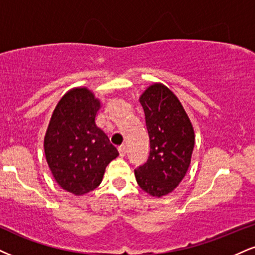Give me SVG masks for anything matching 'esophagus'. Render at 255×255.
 <instances>
[{"label": "esophagus", "mask_w": 255, "mask_h": 255, "mask_svg": "<svg viewBox=\"0 0 255 255\" xmlns=\"http://www.w3.org/2000/svg\"><path fill=\"white\" fill-rule=\"evenodd\" d=\"M119 153L121 157H125L126 153H127V148H126V146H120L119 147Z\"/></svg>", "instance_id": "1"}]
</instances>
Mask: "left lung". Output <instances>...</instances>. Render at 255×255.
Here are the masks:
<instances>
[{"label": "left lung", "instance_id": "left-lung-1", "mask_svg": "<svg viewBox=\"0 0 255 255\" xmlns=\"http://www.w3.org/2000/svg\"><path fill=\"white\" fill-rule=\"evenodd\" d=\"M151 151L134 171L139 186L153 197L172 192L191 162L195 133L176 95L161 83L149 85L140 96Z\"/></svg>", "mask_w": 255, "mask_h": 255}]
</instances>
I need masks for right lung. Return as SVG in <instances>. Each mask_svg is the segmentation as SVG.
Listing matches in <instances>:
<instances>
[{"label":"right lung","mask_w":255,"mask_h":255,"mask_svg":"<svg viewBox=\"0 0 255 255\" xmlns=\"http://www.w3.org/2000/svg\"><path fill=\"white\" fill-rule=\"evenodd\" d=\"M101 102L88 88H75L58 102L48 124L44 149L56 182L73 195H84L102 182L106 167L119 155L96 126Z\"/></svg>","instance_id":"right-lung-1"}]
</instances>
